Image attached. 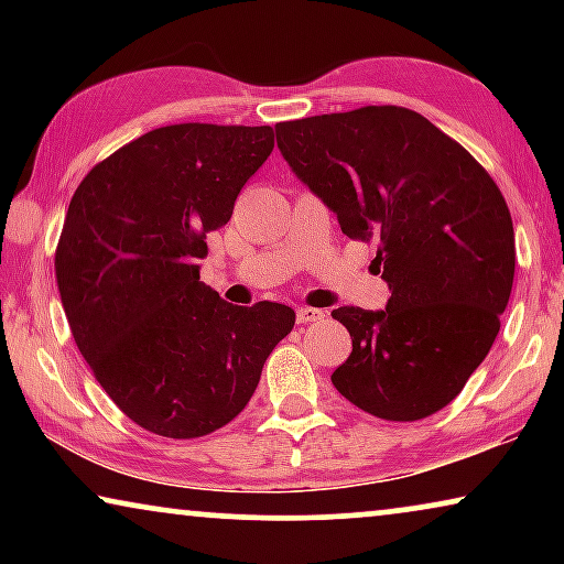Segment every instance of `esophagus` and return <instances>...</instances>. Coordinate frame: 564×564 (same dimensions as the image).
<instances>
[{
    "mask_svg": "<svg viewBox=\"0 0 564 564\" xmlns=\"http://www.w3.org/2000/svg\"><path fill=\"white\" fill-rule=\"evenodd\" d=\"M295 315H297V323H315V321L326 318V313L318 311V307H307V305L297 307Z\"/></svg>",
    "mask_w": 564,
    "mask_h": 564,
    "instance_id": "34e87169",
    "label": "esophagus"
}]
</instances>
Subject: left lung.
Returning <instances> with one entry per match:
<instances>
[{
    "label": "left lung",
    "mask_w": 564,
    "mask_h": 564,
    "mask_svg": "<svg viewBox=\"0 0 564 564\" xmlns=\"http://www.w3.org/2000/svg\"><path fill=\"white\" fill-rule=\"evenodd\" d=\"M276 145L349 238H377L384 311L338 307L351 354L334 388L384 421H419L488 357L513 288V220L492 176L395 105L276 122Z\"/></svg>",
    "instance_id": "obj_1"
}]
</instances>
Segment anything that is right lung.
<instances>
[{
  "instance_id": "obj_1",
  "label": "right lung",
  "mask_w": 564,
  "mask_h": 564,
  "mask_svg": "<svg viewBox=\"0 0 564 564\" xmlns=\"http://www.w3.org/2000/svg\"><path fill=\"white\" fill-rule=\"evenodd\" d=\"M272 149L269 126L156 128L99 161L68 203L56 249L68 326L112 403L151 434L234 421L295 326L288 305L238 307L199 282L207 234Z\"/></svg>"
}]
</instances>
